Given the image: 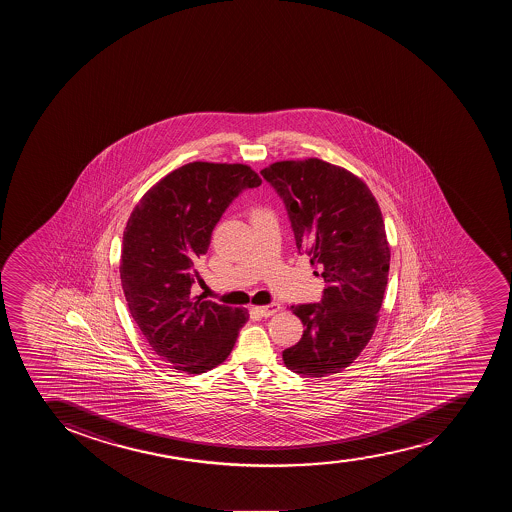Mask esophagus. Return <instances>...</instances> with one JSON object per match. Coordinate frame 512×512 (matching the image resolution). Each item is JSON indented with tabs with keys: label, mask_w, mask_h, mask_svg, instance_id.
<instances>
[{
	"label": "esophagus",
	"mask_w": 512,
	"mask_h": 512,
	"mask_svg": "<svg viewBox=\"0 0 512 512\" xmlns=\"http://www.w3.org/2000/svg\"><path fill=\"white\" fill-rule=\"evenodd\" d=\"M279 310V304L262 305V307H255V312H257V314L259 315H262V317H270V315H274L275 312H279Z\"/></svg>",
	"instance_id": "34e87169"
}]
</instances>
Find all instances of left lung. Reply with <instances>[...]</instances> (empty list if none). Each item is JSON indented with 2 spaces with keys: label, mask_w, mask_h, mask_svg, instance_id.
<instances>
[{
  "label": "left lung",
  "mask_w": 512,
  "mask_h": 512,
  "mask_svg": "<svg viewBox=\"0 0 512 512\" xmlns=\"http://www.w3.org/2000/svg\"><path fill=\"white\" fill-rule=\"evenodd\" d=\"M262 177L284 200L299 252L325 282L319 304L292 305L305 330L282 352L295 374L327 377L349 367L374 334L389 277L379 203L354 173L319 158L275 162Z\"/></svg>",
  "instance_id": "left-lung-1"
}]
</instances>
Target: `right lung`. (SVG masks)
Listing matches in <instances>:
<instances>
[{
	"mask_svg": "<svg viewBox=\"0 0 512 512\" xmlns=\"http://www.w3.org/2000/svg\"><path fill=\"white\" fill-rule=\"evenodd\" d=\"M260 183L242 163H187L153 185L128 218L125 299L153 352L173 369L203 374L222 364L248 320L247 309L193 299L190 289L223 212Z\"/></svg>",
	"mask_w": 512,
	"mask_h": 512,
	"instance_id": "right-lung-1",
	"label": "right lung"
}]
</instances>
